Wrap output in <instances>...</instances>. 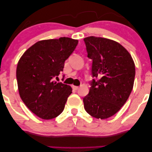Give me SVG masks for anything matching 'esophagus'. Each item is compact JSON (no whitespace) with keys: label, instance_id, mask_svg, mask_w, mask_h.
<instances>
[{"label":"esophagus","instance_id":"esophagus-1","mask_svg":"<svg viewBox=\"0 0 152 152\" xmlns=\"http://www.w3.org/2000/svg\"><path fill=\"white\" fill-rule=\"evenodd\" d=\"M79 87L78 86H73V89H75V90H77V89H79Z\"/></svg>","mask_w":152,"mask_h":152}]
</instances>
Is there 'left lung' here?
Masks as SVG:
<instances>
[{
  "label": "left lung",
  "instance_id": "left-lung-1",
  "mask_svg": "<svg viewBox=\"0 0 152 152\" xmlns=\"http://www.w3.org/2000/svg\"><path fill=\"white\" fill-rule=\"evenodd\" d=\"M83 40L88 57L92 60L94 78L89 94L83 98L84 108L94 118H108L120 110L130 96L135 80V63L118 42L95 36Z\"/></svg>",
  "mask_w": 152,
  "mask_h": 152
}]
</instances>
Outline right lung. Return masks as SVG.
Masks as SVG:
<instances>
[{
    "instance_id": "add662e5",
    "label": "right lung",
    "mask_w": 152,
    "mask_h": 152,
    "mask_svg": "<svg viewBox=\"0 0 152 152\" xmlns=\"http://www.w3.org/2000/svg\"><path fill=\"white\" fill-rule=\"evenodd\" d=\"M77 44V39L66 37L41 40L19 59L16 77L20 97L39 118L49 120L63 113L72 88L54 79L63 71L64 61Z\"/></svg>"
}]
</instances>
